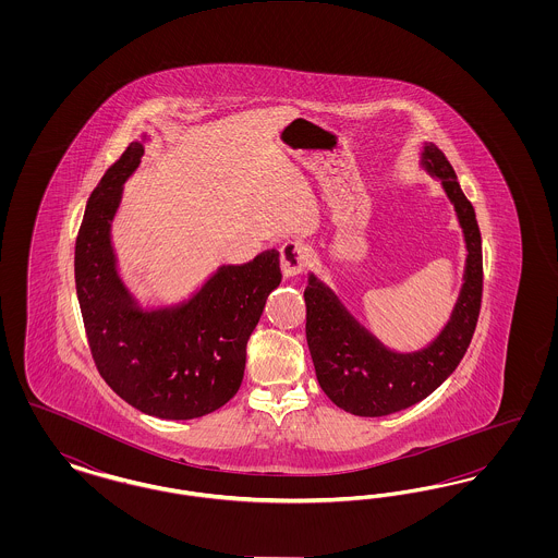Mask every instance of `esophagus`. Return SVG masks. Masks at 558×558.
I'll return each instance as SVG.
<instances>
[{"instance_id":"1","label":"esophagus","mask_w":558,"mask_h":558,"mask_svg":"<svg viewBox=\"0 0 558 558\" xmlns=\"http://www.w3.org/2000/svg\"><path fill=\"white\" fill-rule=\"evenodd\" d=\"M310 248L303 242H287L280 248V267L284 278L299 276L305 267L310 266Z\"/></svg>"}]
</instances>
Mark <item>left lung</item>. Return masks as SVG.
<instances>
[{"label":"left lung","mask_w":558,"mask_h":558,"mask_svg":"<svg viewBox=\"0 0 558 558\" xmlns=\"http://www.w3.org/2000/svg\"><path fill=\"white\" fill-rule=\"evenodd\" d=\"M418 165L444 187L466 248L460 291L435 339L414 351L385 345L330 284L314 271L307 274L305 335L319 387L332 403L355 416H387L428 398L456 371L477 326L483 259L475 209L433 142H423Z\"/></svg>","instance_id":"8db88e82"}]
</instances>
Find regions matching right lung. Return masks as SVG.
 Segmentation results:
<instances>
[{
  "instance_id": "1",
  "label": "right lung",
  "mask_w": 558,
  "mask_h": 558,
  "mask_svg": "<svg viewBox=\"0 0 558 558\" xmlns=\"http://www.w3.org/2000/svg\"><path fill=\"white\" fill-rule=\"evenodd\" d=\"M150 133L125 148L94 187L75 246V284L94 362L130 405L165 421L211 414L236 396L246 343L267 296L282 282L280 255L267 248L246 264H223L180 301H142L112 244L123 187Z\"/></svg>"
}]
</instances>
